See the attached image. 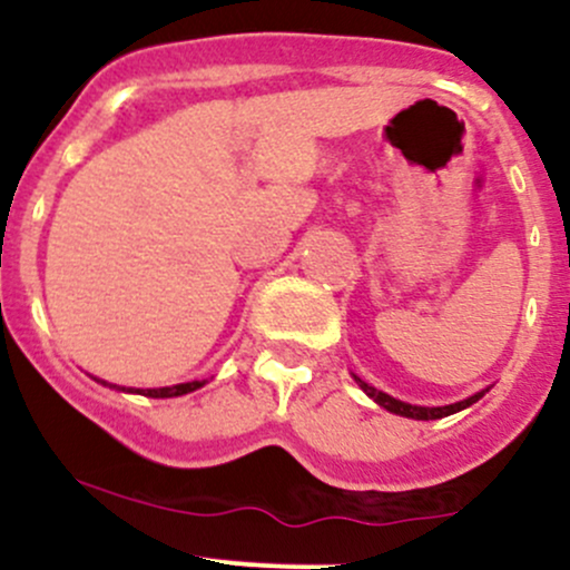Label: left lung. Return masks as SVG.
Here are the masks:
<instances>
[{
    "instance_id": "obj_1",
    "label": "left lung",
    "mask_w": 570,
    "mask_h": 570,
    "mask_svg": "<svg viewBox=\"0 0 570 570\" xmlns=\"http://www.w3.org/2000/svg\"><path fill=\"white\" fill-rule=\"evenodd\" d=\"M356 383L362 385V389L367 391V396L375 399V402L381 404V407H385V410H389V412H396V415H404V417H415V421H436V417L453 415V412H458V410H466L469 404H474V402H476V399H482V396H485V391H480V394H474V396L463 399V402L448 404V407H417V404L399 402V399L389 396V394H383V391H377V389H372V385H367V383H364V381H358V377H356Z\"/></svg>"
}]
</instances>
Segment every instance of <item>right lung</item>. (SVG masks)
<instances>
[{
    "label": "right lung",
    "instance_id": "right-lung-1",
    "mask_svg": "<svg viewBox=\"0 0 570 570\" xmlns=\"http://www.w3.org/2000/svg\"><path fill=\"white\" fill-rule=\"evenodd\" d=\"M206 381H193V383H179V385H166V389H136V394L141 396H153V399H168V396H181V394H189V391L200 389V385ZM107 385V383H104ZM126 391V389H122ZM134 391V389H128Z\"/></svg>",
    "mask_w": 570,
    "mask_h": 570
}]
</instances>
